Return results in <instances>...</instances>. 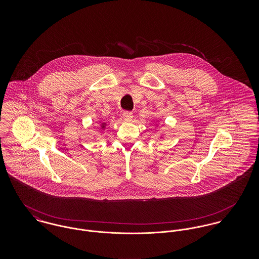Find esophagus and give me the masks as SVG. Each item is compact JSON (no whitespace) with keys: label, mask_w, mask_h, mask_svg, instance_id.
<instances>
[{"label":"esophagus","mask_w":259,"mask_h":259,"mask_svg":"<svg viewBox=\"0 0 259 259\" xmlns=\"http://www.w3.org/2000/svg\"><path fill=\"white\" fill-rule=\"evenodd\" d=\"M122 118L125 120V121H131L132 118H133V113L131 111H123L122 112Z\"/></svg>","instance_id":"1"}]
</instances>
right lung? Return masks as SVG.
Here are the masks:
<instances>
[{"mask_svg": "<svg viewBox=\"0 0 259 259\" xmlns=\"http://www.w3.org/2000/svg\"><path fill=\"white\" fill-rule=\"evenodd\" d=\"M102 127H104V126H102Z\"/></svg>", "mask_w": 259, "mask_h": 259, "instance_id": "obj_1", "label": "right lung"}]
</instances>
